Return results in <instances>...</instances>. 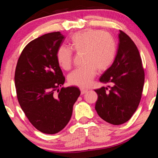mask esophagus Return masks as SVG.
I'll list each match as a JSON object with an SVG mask.
<instances>
[{"mask_svg": "<svg viewBox=\"0 0 158 158\" xmlns=\"http://www.w3.org/2000/svg\"><path fill=\"white\" fill-rule=\"evenodd\" d=\"M87 91H88V90L81 89V95H84V94H85V93H87Z\"/></svg>", "mask_w": 158, "mask_h": 158, "instance_id": "1", "label": "esophagus"}]
</instances>
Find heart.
Listing matches in <instances>:
<instances>
[{"mask_svg":"<svg viewBox=\"0 0 158 158\" xmlns=\"http://www.w3.org/2000/svg\"><path fill=\"white\" fill-rule=\"evenodd\" d=\"M69 44L75 53H84V66L75 69L68 77L69 84L81 89L89 87L97 74L98 69L100 72L108 69L116 58V40L107 32L98 29H85L73 34ZM68 47L60 46L56 54L58 65L65 70L70 69L73 65L74 53Z\"/></svg>","mask_w":158,"mask_h":158,"instance_id":"1","label":"heart"}]
</instances>
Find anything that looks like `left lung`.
<instances>
[{
  "label": "left lung",
  "instance_id": "1",
  "mask_svg": "<svg viewBox=\"0 0 158 158\" xmlns=\"http://www.w3.org/2000/svg\"><path fill=\"white\" fill-rule=\"evenodd\" d=\"M117 54L100 81L108 87L95 90L98 95L95 110L104 121L121 125L129 121L139 105L144 84V69L137 46L120 31Z\"/></svg>",
  "mask_w": 158,
  "mask_h": 158
}]
</instances>
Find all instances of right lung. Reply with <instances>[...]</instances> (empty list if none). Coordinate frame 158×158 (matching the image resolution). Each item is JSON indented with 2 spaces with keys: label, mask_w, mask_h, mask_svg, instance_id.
I'll return each instance as SVG.
<instances>
[{
  "label": "right lung",
  "mask_w": 158,
  "mask_h": 158,
  "mask_svg": "<svg viewBox=\"0 0 158 158\" xmlns=\"http://www.w3.org/2000/svg\"><path fill=\"white\" fill-rule=\"evenodd\" d=\"M64 39L58 31L32 40L23 49L15 69L21 108L37 130L49 135L60 132L68 123L81 93L75 86L59 89L65 79L56 54Z\"/></svg>",
  "instance_id": "1"
}]
</instances>
